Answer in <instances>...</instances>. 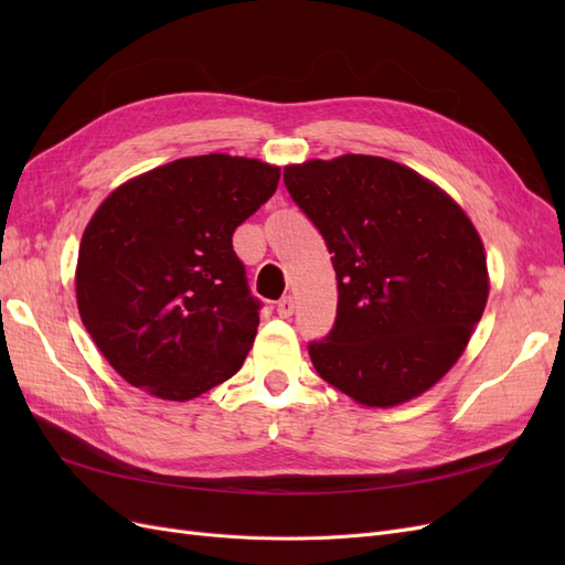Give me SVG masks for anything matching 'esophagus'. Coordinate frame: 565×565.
<instances>
[{
	"label": "esophagus",
	"mask_w": 565,
	"mask_h": 565,
	"mask_svg": "<svg viewBox=\"0 0 565 565\" xmlns=\"http://www.w3.org/2000/svg\"><path fill=\"white\" fill-rule=\"evenodd\" d=\"M276 311L280 318H289L295 313V299L292 297H282L278 303H276Z\"/></svg>",
	"instance_id": "obj_1"
}]
</instances>
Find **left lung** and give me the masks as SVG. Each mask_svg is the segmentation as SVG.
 <instances>
[{
  "label": "left lung",
  "instance_id": "8db88e82",
  "mask_svg": "<svg viewBox=\"0 0 565 565\" xmlns=\"http://www.w3.org/2000/svg\"><path fill=\"white\" fill-rule=\"evenodd\" d=\"M332 254L337 318L309 344L320 377L370 407L419 396L469 344L488 301L483 243L413 169L372 156L285 167Z\"/></svg>",
  "mask_w": 565,
  "mask_h": 565
}]
</instances>
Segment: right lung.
<instances>
[{"label": "right lung", "instance_id": "obj_1", "mask_svg": "<svg viewBox=\"0 0 565 565\" xmlns=\"http://www.w3.org/2000/svg\"><path fill=\"white\" fill-rule=\"evenodd\" d=\"M278 181V167L214 152L131 179L96 210L77 256V306L131 386L191 401L243 367L262 301L233 233Z\"/></svg>", "mask_w": 565, "mask_h": 565}]
</instances>
